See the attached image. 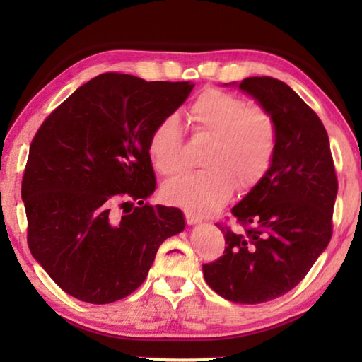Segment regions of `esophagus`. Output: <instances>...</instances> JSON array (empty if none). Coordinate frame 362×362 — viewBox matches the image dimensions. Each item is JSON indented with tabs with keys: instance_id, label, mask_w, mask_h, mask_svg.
I'll list each match as a JSON object with an SVG mask.
<instances>
[{
	"instance_id": "34e87169",
	"label": "esophagus",
	"mask_w": 362,
	"mask_h": 362,
	"mask_svg": "<svg viewBox=\"0 0 362 362\" xmlns=\"http://www.w3.org/2000/svg\"><path fill=\"white\" fill-rule=\"evenodd\" d=\"M185 218H187V222L189 226H196V224H199V222H201V219H199L197 216H194V214H191V213H185Z\"/></svg>"
}]
</instances>
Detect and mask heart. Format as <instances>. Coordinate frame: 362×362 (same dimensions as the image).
Here are the masks:
<instances>
[{
    "label": "heart",
    "mask_w": 362,
    "mask_h": 362,
    "mask_svg": "<svg viewBox=\"0 0 362 362\" xmlns=\"http://www.w3.org/2000/svg\"><path fill=\"white\" fill-rule=\"evenodd\" d=\"M196 136L209 138L204 171L183 174L165 183L161 194L168 204L204 216L224 205L240 188L257 183L272 163L276 130L271 113L249 107L243 98L221 90H206L188 109ZM148 152L153 168L163 175L180 173L183 134L174 115L161 118L151 130Z\"/></svg>",
    "instance_id": "heart-1"
}]
</instances>
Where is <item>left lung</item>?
<instances>
[{"mask_svg":"<svg viewBox=\"0 0 362 362\" xmlns=\"http://www.w3.org/2000/svg\"><path fill=\"white\" fill-rule=\"evenodd\" d=\"M232 86L271 113L275 153L264 175L232 209L241 228L218 224L224 255L202 269L221 297L255 305L296 288L327 249L337 179L327 130L294 90L267 76Z\"/></svg>","mask_w":362,"mask_h":362,"instance_id":"1","label":"left lung"}]
</instances>
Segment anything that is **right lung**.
<instances>
[{"label": "right lung", "instance_id": "add662e5", "mask_svg": "<svg viewBox=\"0 0 362 362\" xmlns=\"http://www.w3.org/2000/svg\"><path fill=\"white\" fill-rule=\"evenodd\" d=\"M193 87L104 73L37 130L21 183L28 244L66 294L95 305L127 297L160 244L185 228L179 209L144 201L156 191L151 130Z\"/></svg>", "mask_w": 362, "mask_h": 362}]
</instances>
